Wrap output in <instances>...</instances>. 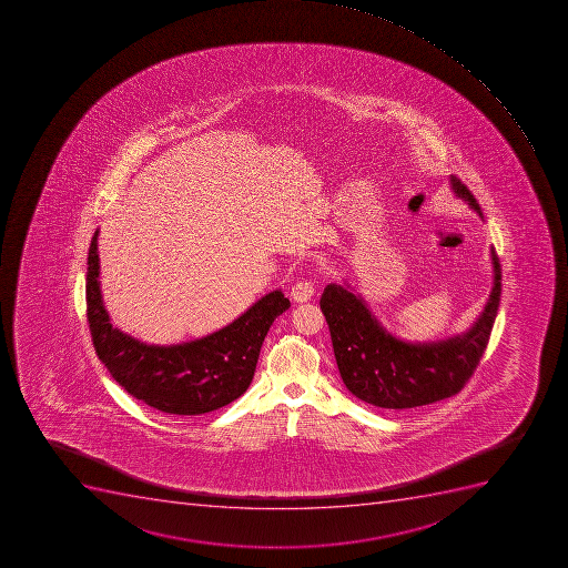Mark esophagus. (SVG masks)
Listing matches in <instances>:
<instances>
[{"instance_id":"34e87169","label":"esophagus","mask_w":568,"mask_h":568,"mask_svg":"<svg viewBox=\"0 0 568 568\" xmlns=\"http://www.w3.org/2000/svg\"><path fill=\"white\" fill-rule=\"evenodd\" d=\"M315 282L311 278H302L296 281L292 286V298L295 302H307L311 296L315 295Z\"/></svg>"}]
</instances>
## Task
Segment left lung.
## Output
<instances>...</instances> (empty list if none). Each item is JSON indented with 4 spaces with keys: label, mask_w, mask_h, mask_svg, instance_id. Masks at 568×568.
I'll list each match as a JSON object with an SVG mask.
<instances>
[{
    "label": "left lung",
    "mask_w": 568,
    "mask_h": 568,
    "mask_svg": "<svg viewBox=\"0 0 568 568\" xmlns=\"http://www.w3.org/2000/svg\"><path fill=\"white\" fill-rule=\"evenodd\" d=\"M454 192L481 215L478 201L458 178ZM494 287L484 315L464 336L413 346L387 335L361 298L327 286L321 307L329 326L336 365L347 389L382 409H413L450 398L464 389L487 349L501 296V264L493 250Z\"/></svg>",
    "instance_id": "left-lung-1"
}]
</instances>
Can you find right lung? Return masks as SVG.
Returning <instances> with one entry per match:
<instances>
[{
	"mask_svg": "<svg viewBox=\"0 0 568 568\" xmlns=\"http://www.w3.org/2000/svg\"><path fill=\"white\" fill-rule=\"evenodd\" d=\"M98 276L95 232L87 267V321L95 353L126 393L169 415H204L244 395L267 331L292 306L282 292H273L206 338L183 346H146L112 327Z\"/></svg>",
	"mask_w": 568,
	"mask_h": 568,
	"instance_id": "right-lung-1",
	"label": "right lung"
}]
</instances>
